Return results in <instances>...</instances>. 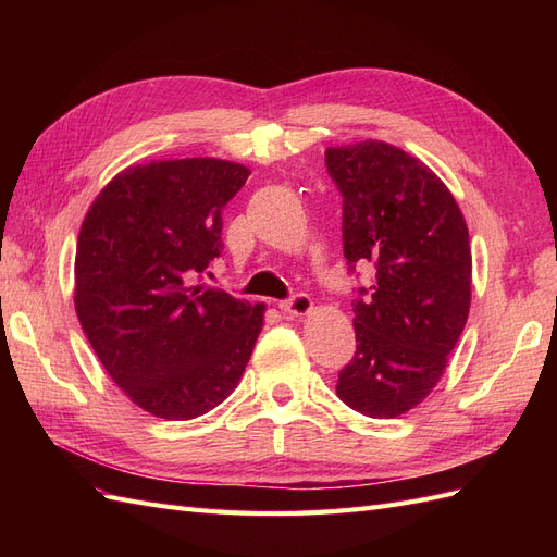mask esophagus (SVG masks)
<instances>
[{
  "instance_id": "1",
  "label": "esophagus",
  "mask_w": 557,
  "mask_h": 557,
  "mask_svg": "<svg viewBox=\"0 0 557 557\" xmlns=\"http://www.w3.org/2000/svg\"><path fill=\"white\" fill-rule=\"evenodd\" d=\"M278 309L290 318H305L313 311V301L307 295H295L290 299L278 301Z\"/></svg>"
}]
</instances>
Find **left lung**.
I'll return each mask as SVG.
<instances>
[{
	"label": "left lung",
	"instance_id": "obj_1",
	"mask_svg": "<svg viewBox=\"0 0 557 557\" xmlns=\"http://www.w3.org/2000/svg\"><path fill=\"white\" fill-rule=\"evenodd\" d=\"M344 195V256L376 281L352 305L356 356L336 395L369 418L416 409L446 372L471 305L465 215L446 183L401 148L367 139L325 150Z\"/></svg>",
	"mask_w": 557,
	"mask_h": 557
}]
</instances>
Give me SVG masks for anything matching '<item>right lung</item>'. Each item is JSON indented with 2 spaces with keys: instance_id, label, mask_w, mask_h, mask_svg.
Masks as SVG:
<instances>
[{
  "instance_id": "1",
  "label": "right lung",
  "mask_w": 557,
  "mask_h": 557,
  "mask_svg": "<svg viewBox=\"0 0 557 557\" xmlns=\"http://www.w3.org/2000/svg\"><path fill=\"white\" fill-rule=\"evenodd\" d=\"M250 170L218 158L153 160L115 174L76 244L74 307L113 383L164 420H190L232 395L264 305L193 285L221 256V211Z\"/></svg>"
}]
</instances>
